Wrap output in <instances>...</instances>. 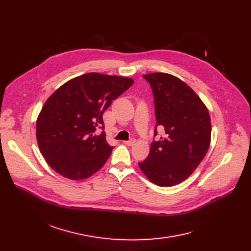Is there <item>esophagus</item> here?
Instances as JSON below:
<instances>
[{
    "label": "esophagus",
    "instance_id": "esophagus-1",
    "mask_svg": "<svg viewBox=\"0 0 251 251\" xmlns=\"http://www.w3.org/2000/svg\"><path fill=\"white\" fill-rule=\"evenodd\" d=\"M126 146H129V147H132V146H134V144L136 143V140L134 139V138H132V139H130V140H127V141H123Z\"/></svg>",
    "mask_w": 251,
    "mask_h": 251
}]
</instances>
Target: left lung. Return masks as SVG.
<instances>
[{
	"mask_svg": "<svg viewBox=\"0 0 251 251\" xmlns=\"http://www.w3.org/2000/svg\"><path fill=\"white\" fill-rule=\"evenodd\" d=\"M143 77L152 88L156 126H164L165 135L151 143L149 156L138 165L155 185L174 186L194 172L207 152L212 135L209 113L180 78L163 72Z\"/></svg>",
	"mask_w": 251,
	"mask_h": 251,
	"instance_id": "1",
	"label": "left lung"
}]
</instances>
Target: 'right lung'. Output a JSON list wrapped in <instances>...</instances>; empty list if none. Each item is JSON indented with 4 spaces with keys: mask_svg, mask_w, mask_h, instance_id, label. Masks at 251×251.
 Masks as SVG:
<instances>
[{
    "mask_svg": "<svg viewBox=\"0 0 251 251\" xmlns=\"http://www.w3.org/2000/svg\"><path fill=\"white\" fill-rule=\"evenodd\" d=\"M133 82L91 72L70 79L50 96L37 117L36 140L52 170L70 180H84L105 164L113 147L97 128L112 100Z\"/></svg>",
    "mask_w": 251,
    "mask_h": 251,
    "instance_id": "add662e5",
    "label": "right lung"
}]
</instances>
